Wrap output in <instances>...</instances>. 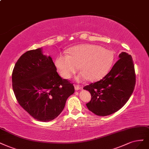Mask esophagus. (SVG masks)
Listing matches in <instances>:
<instances>
[{
    "instance_id": "obj_1",
    "label": "esophagus",
    "mask_w": 149,
    "mask_h": 149,
    "mask_svg": "<svg viewBox=\"0 0 149 149\" xmlns=\"http://www.w3.org/2000/svg\"><path fill=\"white\" fill-rule=\"evenodd\" d=\"M82 88H83V87L81 86L80 85H77V84L74 85L75 90H79V89H81Z\"/></svg>"
}]
</instances>
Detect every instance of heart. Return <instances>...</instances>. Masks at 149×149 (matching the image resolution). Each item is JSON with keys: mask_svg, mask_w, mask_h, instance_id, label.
Returning <instances> with one entry per match:
<instances>
[{"mask_svg": "<svg viewBox=\"0 0 149 149\" xmlns=\"http://www.w3.org/2000/svg\"><path fill=\"white\" fill-rule=\"evenodd\" d=\"M69 55L60 54L55 60V65L61 76L70 79L79 67L81 73L76 76L77 81L89 79L95 81L103 78L113 63V54L110 50L98 45H77L68 51Z\"/></svg>", "mask_w": 149, "mask_h": 149, "instance_id": "obj_1", "label": "heart"}]
</instances>
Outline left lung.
<instances>
[{
	"instance_id": "obj_1",
	"label": "left lung",
	"mask_w": 149,
	"mask_h": 149,
	"mask_svg": "<svg viewBox=\"0 0 149 149\" xmlns=\"http://www.w3.org/2000/svg\"><path fill=\"white\" fill-rule=\"evenodd\" d=\"M119 58L103 78L83 88L90 92L92 97L86 106L97 115L107 116L118 111L134 89L136 74L131 55L123 52Z\"/></svg>"
}]
</instances>
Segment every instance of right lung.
I'll return each instance as SVG.
<instances>
[{"mask_svg": "<svg viewBox=\"0 0 149 149\" xmlns=\"http://www.w3.org/2000/svg\"><path fill=\"white\" fill-rule=\"evenodd\" d=\"M12 87L20 106L44 122L57 118L74 92L73 83L58 75L52 58L44 55L42 48L19 57L12 72Z\"/></svg>", "mask_w": 149, "mask_h": 149, "instance_id": "1", "label": "right lung"}]
</instances>
